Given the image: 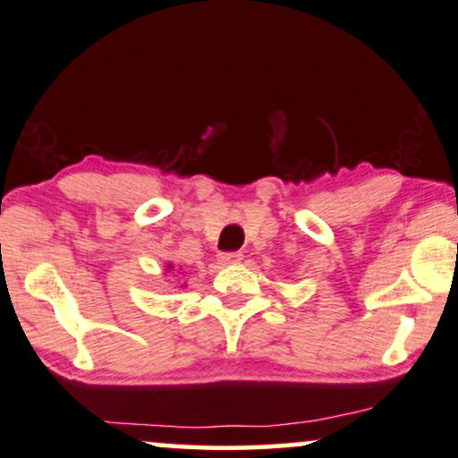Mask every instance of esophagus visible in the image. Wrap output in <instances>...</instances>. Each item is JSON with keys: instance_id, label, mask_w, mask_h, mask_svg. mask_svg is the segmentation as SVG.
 <instances>
[{"instance_id": "1", "label": "esophagus", "mask_w": 458, "mask_h": 458, "mask_svg": "<svg viewBox=\"0 0 458 458\" xmlns=\"http://www.w3.org/2000/svg\"><path fill=\"white\" fill-rule=\"evenodd\" d=\"M241 259H242V253H224L222 258H219V261H222L224 266H228V264H239Z\"/></svg>"}]
</instances>
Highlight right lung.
Here are the masks:
<instances>
[{"instance_id": "1", "label": "right lung", "mask_w": 458, "mask_h": 458, "mask_svg": "<svg viewBox=\"0 0 458 458\" xmlns=\"http://www.w3.org/2000/svg\"><path fill=\"white\" fill-rule=\"evenodd\" d=\"M172 270H174V264H167V266H165V272L169 274ZM182 286H184V284H182Z\"/></svg>"}]
</instances>
